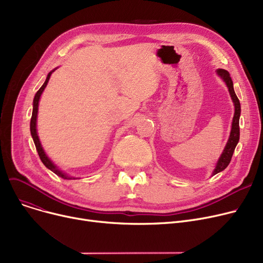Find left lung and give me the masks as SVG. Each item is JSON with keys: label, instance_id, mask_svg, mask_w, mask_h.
Instances as JSON below:
<instances>
[{"label": "left lung", "instance_id": "obj_1", "mask_svg": "<svg viewBox=\"0 0 263 263\" xmlns=\"http://www.w3.org/2000/svg\"><path fill=\"white\" fill-rule=\"evenodd\" d=\"M217 73L219 77H222V79L226 82V84L228 86L230 96H231V99L234 103V116H233V121H232V128H231V132H230V136H229V140L227 142V145L223 151L222 156H220L217 164H216V167L213 172V175H216L217 173L224 171L231 161L232 155L234 153V149H236L237 144L239 143L240 140V126H239V120H240V114H241V105H240V101L238 99V97L234 92L233 89V83L232 80L230 78V74L228 71L224 70V69H218Z\"/></svg>", "mask_w": 263, "mask_h": 263}]
</instances>
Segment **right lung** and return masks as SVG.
<instances>
[{
  "label": "right lung",
  "instance_id": "add662e5",
  "mask_svg": "<svg viewBox=\"0 0 263 263\" xmlns=\"http://www.w3.org/2000/svg\"><path fill=\"white\" fill-rule=\"evenodd\" d=\"M53 71H54V70H53ZM51 73H52V72H50V73L48 74L47 80H46V82L44 83V85L41 86V87L38 89V91H37V92H36V95H35V98H34V101H33V113H32L31 124H30V127H31V134H32V137H33V141H34V143H35V146H36V149H37L38 156H39V158H40L41 162H43V163L45 164V166H46L47 168H49L50 171H52L54 174H57L58 176L62 177L63 179H72L71 177H68V176H66L65 174H63V173H62V172H61L57 166H55V165H54V164L49 160V158H48V157L46 156V154H45V151H44L43 147H41V144H40V142H39L38 135H37V131H36V119H37V112H38V102H39V98H40L41 93H43L44 89L46 88V86H47V84H48V82H49V79H50ZM73 179H74V178H73Z\"/></svg>",
  "mask_w": 263,
  "mask_h": 263
}]
</instances>
